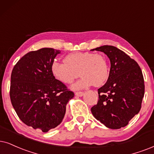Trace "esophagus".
Returning a JSON list of instances; mask_svg holds the SVG:
<instances>
[{
	"label": "esophagus",
	"instance_id": "1",
	"mask_svg": "<svg viewBox=\"0 0 154 154\" xmlns=\"http://www.w3.org/2000/svg\"><path fill=\"white\" fill-rule=\"evenodd\" d=\"M83 94L84 93L82 92V91H77V92L75 93V95L77 97H82L83 95Z\"/></svg>",
	"mask_w": 154,
	"mask_h": 154
}]
</instances>
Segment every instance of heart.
Here are the masks:
<instances>
[{"label":"heart","instance_id":"b5f03b06","mask_svg":"<svg viewBox=\"0 0 154 154\" xmlns=\"http://www.w3.org/2000/svg\"><path fill=\"white\" fill-rule=\"evenodd\" d=\"M64 61L65 63L54 62L52 72L57 80L64 84L72 83L79 74L82 77L73 85V89L85 88L91 85L100 87L108 79V61L102 54L91 52H72L67 54Z\"/></svg>","mask_w":154,"mask_h":154}]
</instances>
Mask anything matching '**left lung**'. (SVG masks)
<instances>
[{
  "mask_svg": "<svg viewBox=\"0 0 154 154\" xmlns=\"http://www.w3.org/2000/svg\"><path fill=\"white\" fill-rule=\"evenodd\" d=\"M91 50L104 52L111 63L108 79L98 89L99 100L91 113L109 129L124 127L141 107L145 87L141 68L116 47L104 45Z\"/></svg>",
  "mask_w": 154,
  "mask_h": 154,
  "instance_id": "obj_1",
  "label": "left lung"
}]
</instances>
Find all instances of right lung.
Returning <instances> with one entry per match:
<instances>
[{
	"label": "right lung",
	"mask_w": 154,
	"mask_h": 154,
	"mask_svg": "<svg viewBox=\"0 0 154 154\" xmlns=\"http://www.w3.org/2000/svg\"><path fill=\"white\" fill-rule=\"evenodd\" d=\"M60 50L42 48L19 60L11 74L10 97L23 123L48 132L63 122L74 92L57 80L52 65Z\"/></svg>",
	"instance_id": "1"
}]
</instances>
